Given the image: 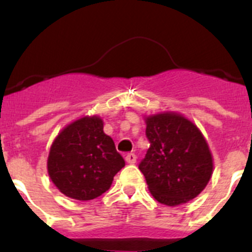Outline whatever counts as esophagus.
Returning a JSON list of instances; mask_svg holds the SVG:
<instances>
[{
  "mask_svg": "<svg viewBox=\"0 0 252 252\" xmlns=\"http://www.w3.org/2000/svg\"><path fill=\"white\" fill-rule=\"evenodd\" d=\"M126 161L128 164H135L137 163V155L134 153H129V154L126 155Z\"/></svg>",
  "mask_w": 252,
  "mask_h": 252,
  "instance_id": "obj_1",
  "label": "esophagus"
}]
</instances>
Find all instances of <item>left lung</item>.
I'll return each mask as SVG.
<instances>
[{"label": "left lung", "mask_w": 252, "mask_h": 252, "mask_svg": "<svg viewBox=\"0 0 252 252\" xmlns=\"http://www.w3.org/2000/svg\"><path fill=\"white\" fill-rule=\"evenodd\" d=\"M150 147L139 164L155 200L178 206L200 194L214 170V159L200 129L176 112L145 117Z\"/></svg>", "instance_id": "left-lung-1"}]
</instances>
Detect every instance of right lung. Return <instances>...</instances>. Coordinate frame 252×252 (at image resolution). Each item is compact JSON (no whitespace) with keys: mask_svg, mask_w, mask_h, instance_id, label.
<instances>
[{"mask_svg":"<svg viewBox=\"0 0 252 252\" xmlns=\"http://www.w3.org/2000/svg\"><path fill=\"white\" fill-rule=\"evenodd\" d=\"M124 165L98 115H86L65 126L52 143L47 159L52 183L65 196L82 201L107 191Z\"/></svg>","mask_w":252,"mask_h":252,"instance_id":"1","label":"right lung"}]
</instances>
